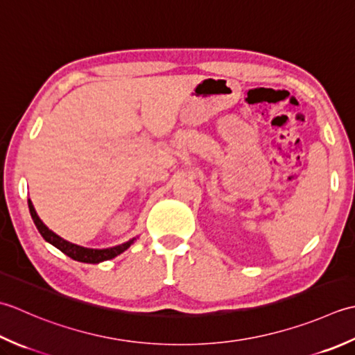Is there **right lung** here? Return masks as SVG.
<instances>
[{"label": "right lung", "mask_w": 355, "mask_h": 355, "mask_svg": "<svg viewBox=\"0 0 355 355\" xmlns=\"http://www.w3.org/2000/svg\"><path fill=\"white\" fill-rule=\"evenodd\" d=\"M28 211H31L32 219L35 222L36 228H38L40 234L44 237V241L52 243L55 248H58L60 251H62L64 254H67L69 257H71L73 260H78V262H84V263H99L104 262V260H110L113 257L119 256L121 252H124L127 248L132 247L135 243L136 237L130 239V241L116 245V247H110V248H87V247H81V245L71 243L66 239H62L61 236H58L56 233H53L44 222L40 219V216L36 214L35 207L32 204V200L28 199Z\"/></svg>", "instance_id": "1"}]
</instances>
